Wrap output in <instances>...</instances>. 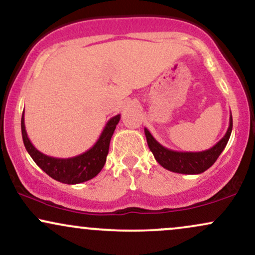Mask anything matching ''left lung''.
Returning <instances> with one entry per match:
<instances>
[{"mask_svg":"<svg viewBox=\"0 0 255 255\" xmlns=\"http://www.w3.org/2000/svg\"><path fill=\"white\" fill-rule=\"evenodd\" d=\"M233 130V117L230 115L229 128L227 130L223 138L217 142L212 148L204 151H175L172 149L166 148L157 142L149 132L148 128H144L146 142L150 151L154 155L155 160L157 161L163 168L170 172L179 173V174H200L205 172L216 162L221 152L224 150L227 143L230 138Z\"/></svg>","mask_w":255,"mask_h":255,"instance_id":"1","label":"left lung"}]
</instances>
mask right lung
Wrapping results in <instances>:
<instances>
[{
    "label": "right lung",
    "mask_w": 255,
    "mask_h": 255,
    "mask_svg": "<svg viewBox=\"0 0 255 255\" xmlns=\"http://www.w3.org/2000/svg\"><path fill=\"white\" fill-rule=\"evenodd\" d=\"M23 115H25V112H22V118H21V133H22V140L26 150L31 155L33 161L47 175H50L57 181L68 185L88 181L100 173V170L105 166V162H106L112 134L115 132L117 124L121 121V115L112 117L107 122L106 127L104 128L103 132L95 142V144L86 152L74 157L58 158L47 156L32 144L26 132Z\"/></svg>",
    "instance_id": "add662e5"
}]
</instances>
